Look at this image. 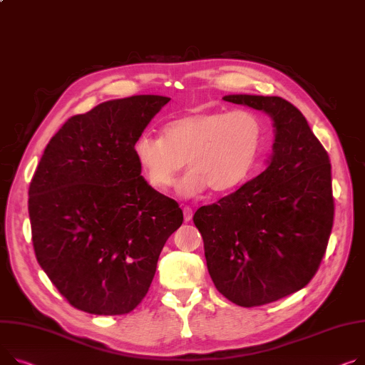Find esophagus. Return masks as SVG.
<instances>
[{
	"mask_svg": "<svg viewBox=\"0 0 365 365\" xmlns=\"http://www.w3.org/2000/svg\"><path fill=\"white\" fill-rule=\"evenodd\" d=\"M183 217H185V222H186V223L192 220L193 211H192V208H190V207H187V205H185V207H183Z\"/></svg>",
	"mask_w": 365,
	"mask_h": 365,
	"instance_id": "obj_1",
	"label": "esophagus"
}]
</instances>
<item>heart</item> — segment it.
Returning <instances> with one entry per match:
<instances>
[{"label":"heart","instance_id":"heart-1","mask_svg":"<svg viewBox=\"0 0 365 365\" xmlns=\"http://www.w3.org/2000/svg\"><path fill=\"white\" fill-rule=\"evenodd\" d=\"M262 133L259 117L251 111H198L167 121L163 138L140 135L133 153L145 179L161 192L173 185L186 160L190 170L178 183V192L190 198L208 186L226 192L244 183Z\"/></svg>","mask_w":365,"mask_h":365}]
</instances>
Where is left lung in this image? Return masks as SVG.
I'll list each match as a JSON object with an SVG mask.
<instances>
[{
	"label": "left lung",
	"instance_id": "1",
	"mask_svg": "<svg viewBox=\"0 0 365 365\" xmlns=\"http://www.w3.org/2000/svg\"><path fill=\"white\" fill-rule=\"evenodd\" d=\"M274 121L270 165L193 223L204 239L208 273L225 298L259 307L295 294L317 273L334 218L331 165L307 118L280 96L229 95Z\"/></svg>",
	"mask_w": 365,
	"mask_h": 365
}]
</instances>
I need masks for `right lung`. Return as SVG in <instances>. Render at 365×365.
Returning <instances> with one entry per match:
<instances>
[{
	"label": "right lung",
	"instance_id": "obj_1",
	"mask_svg": "<svg viewBox=\"0 0 365 365\" xmlns=\"http://www.w3.org/2000/svg\"><path fill=\"white\" fill-rule=\"evenodd\" d=\"M170 101L133 95L70 117L29 186L36 259L66 301L96 315L133 311L148 294L179 204L140 176L133 145Z\"/></svg>",
	"mask_w": 365,
	"mask_h": 365
}]
</instances>
